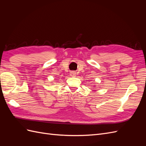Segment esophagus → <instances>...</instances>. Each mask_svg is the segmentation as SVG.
Returning <instances> with one entry per match:
<instances>
[{
  "label": "esophagus",
  "instance_id": "1",
  "mask_svg": "<svg viewBox=\"0 0 146 146\" xmlns=\"http://www.w3.org/2000/svg\"><path fill=\"white\" fill-rule=\"evenodd\" d=\"M70 76H71L72 77H76V72L75 71H72L70 72Z\"/></svg>",
  "mask_w": 146,
  "mask_h": 146
}]
</instances>
